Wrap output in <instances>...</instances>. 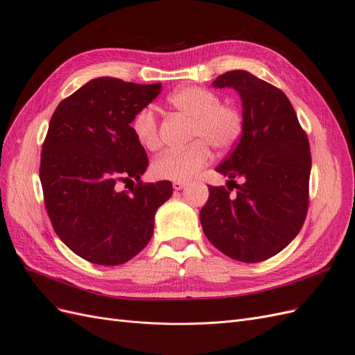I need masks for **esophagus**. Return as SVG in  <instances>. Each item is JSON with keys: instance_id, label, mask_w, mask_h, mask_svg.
Segmentation results:
<instances>
[{"instance_id": "obj_1", "label": "esophagus", "mask_w": 355, "mask_h": 355, "mask_svg": "<svg viewBox=\"0 0 355 355\" xmlns=\"http://www.w3.org/2000/svg\"><path fill=\"white\" fill-rule=\"evenodd\" d=\"M185 187H187L185 182H173V189L175 191H180V189H184Z\"/></svg>"}]
</instances>
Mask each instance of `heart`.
<instances>
[{"label":"heart","mask_w":355,"mask_h":355,"mask_svg":"<svg viewBox=\"0 0 355 355\" xmlns=\"http://www.w3.org/2000/svg\"><path fill=\"white\" fill-rule=\"evenodd\" d=\"M168 105L191 120L189 141L184 149H170L153 163V173L163 180L185 182L209 164L210 146L219 151L232 148L243 133V115L232 105L220 103L219 96L207 89L188 85L171 93ZM136 141L148 151L159 148L157 118L151 110H142L132 123Z\"/></svg>","instance_id":"heart-1"}]
</instances>
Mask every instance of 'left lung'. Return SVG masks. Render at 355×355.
Segmentation results:
<instances>
[{"label":"left lung","instance_id":"left-lung-1","mask_svg":"<svg viewBox=\"0 0 355 355\" xmlns=\"http://www.w3.org/2000/svg\"><path fill=\"white\" fill-rule=\"evenodd\" d=\"M213 87L240 94L243 133L216 167L227 188L209 185L200 211L209 241L235 261L256 263L287 247L302 228L308 210L309 142L287 96L253 73L235 69ZM235 180L242 184L237 186ZM232 187L238 194L230 196Z\"/></svg>","mask_w":355,"mask_h":355}]
</instances>
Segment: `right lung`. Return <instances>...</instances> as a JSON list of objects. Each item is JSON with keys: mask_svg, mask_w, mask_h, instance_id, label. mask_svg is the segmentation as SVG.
<instances>
[{"mask_svg": "<svg viewBox=\"0 0 355 355\" xmlns=\"http://www.w3.org/2000/svg\"><path fill=\"white\" fill-rule=\"evenodd\" d=\"M159 92L161 83L94 78L62 101L50 120L40 166L46 209L59 239L92 263L135 257L153 237L158 207L173 194L168 180L141 182L148 157L130 125ZM118 181L129 191L118 190Z\"/></svg>", "mask_w": 355, "mask_h": 355, "instance_id": "obj_1", "label": "right lung"}]
</instances>
